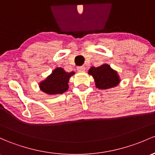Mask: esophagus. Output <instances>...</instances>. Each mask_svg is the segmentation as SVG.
Wrapping results in <instances>:
<instances>
[{
	"label": "esophagus",
	"mask_w": 155,
	"mask_h": 155,
	"mask_svg": "<svg viewBox=\"0 0 155 155\" xmlns=\"http://www.w3.org/2000/svg\"><path fill=\"white\" fill-rule=\"evenodd\" d=\"M77 69L78 71H80V72H83V71H85V70H86V68H85L84 66H78Z\"/></svg>",
	"instance_id": "1"
}]
</instances>
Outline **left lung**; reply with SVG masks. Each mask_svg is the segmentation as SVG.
Instances as JSON below:
<instances>
[{
  "label": "left lung",
  "mask_w": 155,
  "mask_h": 155,
  "mask_svg": "<svg viewBox=\"0 0 155 155\" xmlns=\"http://www.w3.org/2000/svg\"><path fill=\"white\" fill-rule=\"evenodd\" d=\"M94 78L95 86L99 89H108L117 86L120 82L117 71L104 64L98 67L91 66L88 71Z\"/></svg>",
  "instance_id": "left-lung-1"
}]
</instances>
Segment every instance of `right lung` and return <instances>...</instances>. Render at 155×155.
Wrapping results in <instances>:
<instances>
[{
    "label": "right lung",
    "mask_w": 155,
    "mask_h": 155,
    "mask_svg": "<svg viewBox=\"0 0 155 155\" xmlns=\"http://www.w3.org/2000/svg\"><path fill=\"white\" fill-rule=\"evenodd\" d=\"M74 74V71L69 73L61 67L56 68L46 79L40 82V89L50 95L63 94L69 89V78Z\"/></svg>",
    "instance_id": "1"
}]
</instances>
